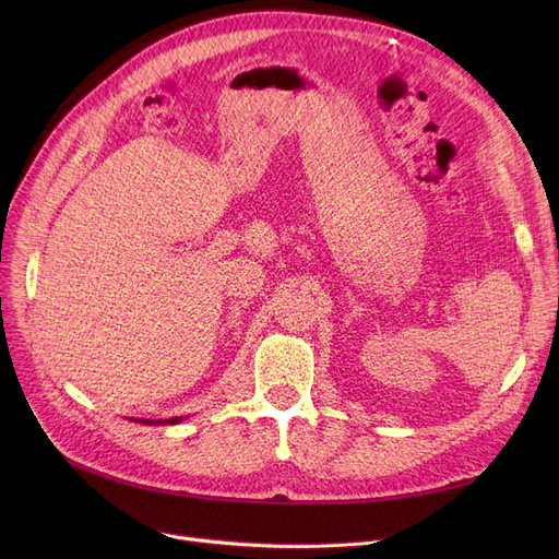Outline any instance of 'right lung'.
<instances>
[{"label": "right lung", "instance_id": "right-lung-1", "mask_svg": "<svg viewBox=\"0 0 559 559\" xmlns=\"http://www.w3.org/2000/svg\"><path fill=\"white\" fill-rule=\"evenodd\" d=\"M131 421H135V424H146V426H160V424H179V421H183V417H171V419H156V421H152V419H131Z\"/></svg>", "mask_w": 559, "mask_h": 559}]
</instances>
